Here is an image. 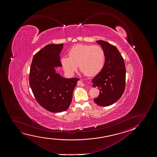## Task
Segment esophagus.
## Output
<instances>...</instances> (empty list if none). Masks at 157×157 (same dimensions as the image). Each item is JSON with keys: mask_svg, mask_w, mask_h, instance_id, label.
Here are the masks:
<instances>
[{"mask_svg": "<svg viewBox=\"0 0 157 157\" xmlns=\"http://www.w3.org/2000/svg\"><path fill=\"white\" fill-rule=\"evenodd\" d=\"M78 86H84V84L82 80H80L79 82H78Z\"/></svg>", "mask_w": 157, "mask_h": 157, "instance_id": "esophagus-1", "label": "esophagus"}]
</instances>
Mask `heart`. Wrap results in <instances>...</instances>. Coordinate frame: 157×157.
<instances>
[{
  "mask_svg": "<svg viewBox=\"0 0 157 157\" xmlns=\"http://www.w3.org/2000/svg\"><path fill=\"white\" fill-rule=\"evenodd\" d=\"M67 55L68 57H61L60 62L63 69L69 75L76 71L78 65L85 75H97L105 62V53L99 45L78 44L71 48Z\"/></svg>",
  "mask_w": 157,
  "mask_h": 157,
  "instance_id": "heart-1",
  "label": "heart"
}]
</instances>
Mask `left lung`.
Instances as JSON below:
<instances>
[{
	"mask_svg": "<svg viewBox=\"0 0 157 157\" xmlns=\"http://www.w3.org/2000/svg\"><path fill=\"white\" fill-rule=\"evenodd\" d=\"M105 53V63L100 72L92 79L93 87H98L100 94L94 101L100 106H108L120 98L125 87L126 70L124 61L116 47L99 40Z\"/></svg>",
	"mask_w": 157,
	"mask_h": 157,
	"instance_id": "1",
	"label": "left lung"
}]
</instances>
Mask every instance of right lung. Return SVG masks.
<instances>
[{
  "instance_id": "right-lung-1",
  "label": "right lung",
  "mask_w": 157,
  "mask_h": 157,
  "mask_svg": "<svg viewBox=\"0 0 157 157\" xmlns=\"http://www.w3.org/2000/svg\"><path fill=\"white\" fill-rule=\"evenodd\" d=\"M63 44H48L33 58L29 85L35 98L49 112L59 113L67 109L72 99L74 88L79 78H64L55 68L62 67L60 55Z\"/></svg>"
}]
</instances>
